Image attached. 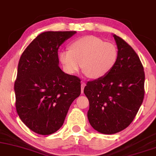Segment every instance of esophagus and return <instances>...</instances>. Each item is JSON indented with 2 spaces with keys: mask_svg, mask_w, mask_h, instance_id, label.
Wrapping results in <instances>:
<instances>
[{
  "mask_svg": "<svg viewBox=\"0 0 156 156\" xmlns=\"http://www.w3.org/2000/svg\"><path fill=\"white\" fill-rule=\"evenodd\" d=\"M85 85H86V84L85 83V82H82V85H81V87H82V93L84 92V88H85Z\"/></svg>",
  "mask_w": 156,
  "mask_h": 156,
  "instance_id": "obj_1",
  "label": "esophagus"
}]
</instances>
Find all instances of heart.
Masks as SVG:
<instances>
[{
    "label": "heart",
    "instance_id": "obj_1",
    "mask_svg": "<svg viewBox=\"0 0 156 156\" xmlns=\"http://www.w3.org/2000/svg\"><path fill=\"white\" fill-rule=\"evenodd\" d=\"M118 58V49L115 44L94 36L74 40L69 44V51H61L58 54V60L66 73L74 74L82 66L85 74L94 80L110 72Z\"/></svg>",
    "mask_w": 156,
    "mask_h": 156
}]
</instances>
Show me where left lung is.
<instances>
[{"mask_svg":"<svg viewBox=\"0 0 156 156\" xmlns=\"http://www.w3.org/2000/svg\"><path fill=\"white\" fill-rule=\"evenodd\" d=\"M118 58L104 77L87 82L84 93L89 100L87 118L98 132L113 134L132 122L143 102L144 71L142 62L127 42L113 35Z\"/></svg>","mask_w":156,"mask_h":156,"instance_id":"1","label":"left lung"}]
</instances>
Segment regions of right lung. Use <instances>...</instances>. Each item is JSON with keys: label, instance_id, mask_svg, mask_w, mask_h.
<instances>
[{"label": "right lung", "instance_id": "add662e5", "mask_svg": "<svg viewBox=\"0 0 156 156\" xmlns=\"http://www.w3.org/2000/svg\"><path fill=\"white\" fill-rule=\"evenodd\" d=\"M76 31H47L22 54L14 82L16 112L34 132L49 135L63 126L72 102L81 93L80 79L58 66V49Z\"/></svg>", "mask_w": 156, "mask_h": 156}]
</instances>
